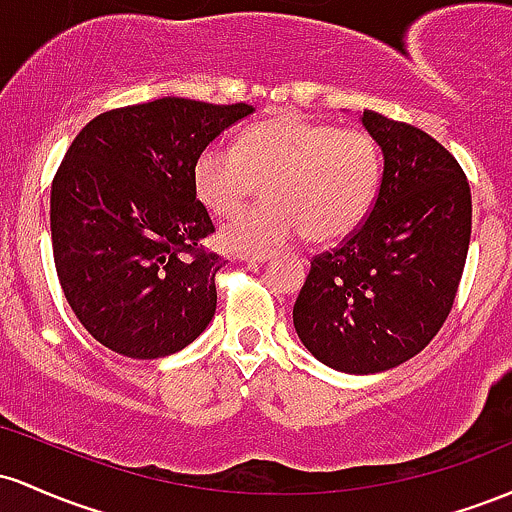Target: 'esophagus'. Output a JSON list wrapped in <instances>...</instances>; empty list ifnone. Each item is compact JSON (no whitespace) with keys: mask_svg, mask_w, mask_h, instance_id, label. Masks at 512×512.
<instances>
[{"mask_svg":"<svg viewBox=\"0 0 512 512\" xmlns=\"http://www.w3.org/2000/svg\"><path fill=\"white\" fill-rule=\"evenodd\" d=\"M239 258L246 263H266L271 261L273 254H268V251H254V254H241Z\"/></svg>","mask_w":512,"mask_h":512,"instance_id":"obj_1","label":"esophagus"}]
</instances>
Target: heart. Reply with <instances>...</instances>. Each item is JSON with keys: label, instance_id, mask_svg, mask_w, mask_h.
<instances>
[{"label": "heart", "instance_id": "heart-1", "mask_svg": "<svg viewBox=\"0 0 512 512\" xmlns=\"http://www.w3.org/2000/svg\"><path fill=\"white\" fill-rule=\"evenodd\" d=\"M382 154L363 130L278 116L249 125L237 149L212 142L193 162V191L212 215L229 217L266 184L268 203L229 220L220 241L254 254L304 232L331 244L355 232L375 203Z\"/></svg>", "mask_w": 512, "mask_h": 512}]
</instances>
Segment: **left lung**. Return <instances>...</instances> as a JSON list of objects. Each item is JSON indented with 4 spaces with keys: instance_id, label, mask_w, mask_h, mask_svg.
<instances>
[{
    "instance_id": "obj_1",
    "label": "left lung",
    "mask_w": 512,
    "mask_h": 512,
    "mask_svg": "<svg viewBox=\"0 0 512 512\" xmlns=\"http://www.w3.org/2000/svg\"><path fill=\"white\" fill-rule=\"evenodd\" d=\"M382 149L370 217L312 261L292 324L304 348L346 375L406 363L455 302L472 234V193L457 159L428 132L360 111Z\"/></svg>"
}]
</instances>
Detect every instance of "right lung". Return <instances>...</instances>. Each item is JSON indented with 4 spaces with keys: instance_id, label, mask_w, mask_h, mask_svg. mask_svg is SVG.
I'll return each instance as SVG.
<instances>
[{
    "instance_id": "add662e5",
    "label": "right lung",
    "mask_w": 512,
    "mask_h": 512,
    "mask_svg": "<svg viewBox=\"0 0 512 512\" xmlns=\"http://www.w3.org/2000/svg\"><path fill=\"white\" fill-rule=\"evenodd\" d=\"M249 103L164 99L101 113L57 169L50 232L62 292L101 346L135 360L179 353L215 317L222 258L193 162Z\"/></svg>"
}]
</instances>
